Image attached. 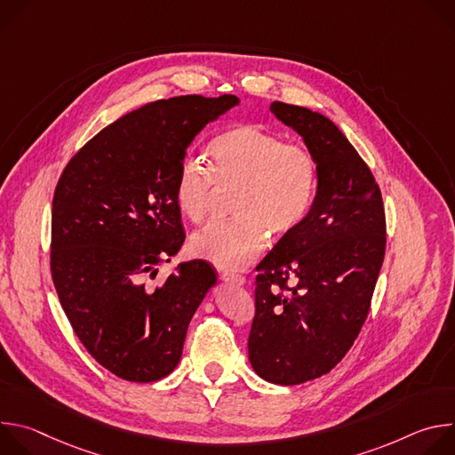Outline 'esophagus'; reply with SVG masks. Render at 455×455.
Segmentation results:
<instances>
[{"label": "esophagus", "instance_id": "34e87169", "mask_svg": "<svg viewBox=\"0 0 455 455\" xmlns=\"http://www.w3.org/2000/svg\"><path fill=\"white\" fill-rule=\"evenodd\" d=\"M221 279H223L227 284H234V286H244V283H246L243 275H239V274H228V272L221 274Z\"/></svg>", "mask_w": 455, "mask_h": 455}]
</instances>
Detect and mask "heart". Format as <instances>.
Listing matches in <instances>:
<instances>
[{
    "label": "heart",
    "instance_id": "obj_1",
    "mask_svg": "<svg viewBox=\"0 0 455 455\" xmlns=\"http://www.w3.org/2000/svg\"><path fill=\"white\" fill-rule=\"evenodd\" d=\"M211 172L196 158H185L174 178L180 212L202 221L216 190L235 188L234 221L211 223L190 237V250L221 270H241L267 246V234H291L309 212L316 190V162L302 148L286 144L267 129L243 124L209 148Z\"/></svg>",
    "mask_w": 455,
    "mask_h": 455
}]
</instances>
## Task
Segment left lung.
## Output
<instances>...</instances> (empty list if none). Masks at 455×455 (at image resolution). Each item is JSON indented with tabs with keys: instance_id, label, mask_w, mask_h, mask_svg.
Instances as JSON below:
<instances>
[{
	"instance_id": "obj_1",
	"label": "left lung",
	"mask_w": 455,
	"mask_h": 455,
	"mask_svg": "<svg viewBox=\"0 0 455 455\" xmlns=\"http://www.w3.org/2000/svg\"><path fill=\"white\" fill-rule=\"evenodd\" d=\"M270 111L313 155L316 192L255 268L248 358L263 379L297 385L330 372L358 337L385 255V212L371 169L328 116L284 102Z\"/></svg>"
}]
</instances>
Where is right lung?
I'll list each match as a JSON object with an SVG mask.
<instances>
[{
    "label": "right lung",
    "mask_w": 455,
    "mask_h": 455,
    "mask_svg": "<svg viewBox=\"0 0 455 455\" xmlns=\"http://www.w3.org/2000/svg\"><path fill=\"white\" fill-rule=\"evenodd\" d=\"M234 106L235 95L149 102L104 127L57 183L53 284L88 353L122 379L172 372L190 318L218 284L202 259L180 263L160 288L144 279L185 241L174 178L188 146Z\"/></svg>",
    "instance_id": "right-lung-1"
}]
</instances>
